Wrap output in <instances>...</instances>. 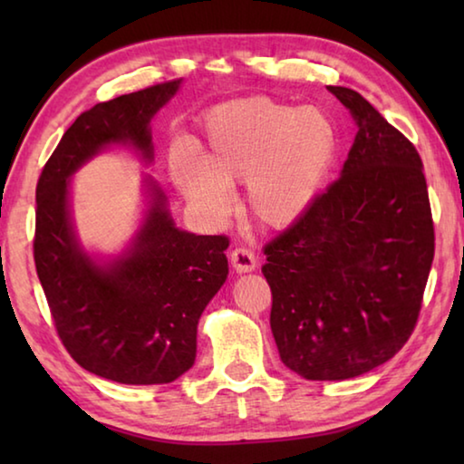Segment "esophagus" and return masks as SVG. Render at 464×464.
<instances>
[{
  "instance_id": "1",
  "label": "esophagus",
  "mask_w": 464,
  "mask_h": 464,
  "mask_svg": "<svg viewBox=\"0 0 464 464\" xmlns=\"http://www.w3.org/2000/svg\"><path fill=\"white\" fill-rule=\"evenodd\" d=\"M231 266L237 274H246V272H254L257 260L254 256V251H249L246 247H237L231 251Z\"/></svg>"
}]
</instances>
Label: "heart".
Listing matches in <instances>:
<instances>
[{
	"label": "heart",
	"instance_id": "obj_1",
	"mask_svg": "<svg viewBox=\"0 0 464 464\" xmlns=\"http://www.w3.org/2000/svg\"><path fill=\"white\" fill-rule=\"evenodd\" d=\"M202 157L171 153V179L208 221L231 210L229 188L246 182V207L257 223L285 229L315 204L337 155V130L315 106L270 98L227 102L202 124Z\"/></svg>",
	"mask_w": 464,
	"mask_h": 464
}]
</instances>
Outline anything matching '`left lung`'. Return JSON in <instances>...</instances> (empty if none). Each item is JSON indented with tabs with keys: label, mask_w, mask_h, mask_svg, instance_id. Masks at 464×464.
<instances>
[{
	"label": "left lung",
	"mask_w": 464,
	"mask_h": 464,
	"mask_svg": "<svg viewBox=\"0 0 464 464\" xmlns=\"http://www.w3.org/2000/svg\"><path fill=\"white\" fill-rule=\"evenodd\" d=\"M356 137L342 174L264 247L280 360L309 381H345L410 340L434 260L420 153L358 92L329 85Z\"/></svg>",
	"instance_id": "1"
}]
</instances>
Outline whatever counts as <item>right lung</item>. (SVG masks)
Here are the masks:
<instances>
[{"label":"right lung","mask_w":464,"mask_h":464,"mask_svg":"<svg viewBox=\"0 0 464 464\" xmlns=\"http://www.w3.org/2000/svg\"><path fill=\"white\" fill-rule=\"evenodd\" d=\"M182 80L100 102L65 130L36 184L34 264L54 327L88 372L122 384H163L190 371L202 311L225 285V235L176 227L168 196L145 178L147 210L121 256H90L77 239L72 176L110 145L153 161L151 122Z\"/></svg>","instance_id":"1"}]
</instances>
